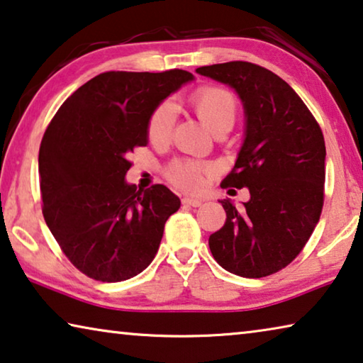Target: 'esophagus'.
Instances as JSON below:
<instances>
[{"mask_svg":"<svg viewBox=\"0 0 363 363\" xmlns=\"http://www.w3.org/2000/svg\"><path fill=\"white\" fill-rule=\"evenodd\" d=\"M203 203L202 199L196 197H182V205H189V207H200Z\"/></svg>","mask_w":363,"mask_h":363,"instance_id":"obj_1","label":"esophagus"}]
</instances>
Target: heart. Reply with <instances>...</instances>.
Masks as SVG:
<instances>
[{
	"label": "heart",
	"instance_id": "obj_1",
	"mask_svg": "<svg viewBox=\"0 0 363 363\" xmlns=\"http://www.w3.org/2000/svg\"><path fill=\"white\" fill-rule=\"evenodd\" d=\"M191 104L205 125L212 132L231 128L236 121L238 102L230 89L221 86H202L191 94ZM176 122V109L171 101L158 104L147 121L150 143L164 145L171 140ZM208 167L191 160H176L166 167V177L176 187L187 192H197L203 187Z\"/></svg>",
	"mask_w": 363,
	"mask_h": 363
}]
</instances>
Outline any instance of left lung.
Returning <instances> with one entry per match:
<instances>
[{"instance_id": "obj_1", "label": "left lung", "mask_w": 363, "mask_h": 363, "mask_svg": "<svg viewBox=\"0 0 363 363\" xmlns=\"http://www.w3.org/2000/svg\"><path fill=\"white\" fill-rule=\"evenodd\" d=\"M230 84L246 113V137L221 187L250 189L236 208L220 200L226 221L208 238L215 261L231 274L261 279L298 256L318 225L324 203L326 147L320 123L289 83L250 62L197 68Z\"/></svg>"}]
</instances>
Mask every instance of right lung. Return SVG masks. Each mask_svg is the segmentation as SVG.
<instances>
[{"label":"right lung","instance_id":"obj_1","mask_svg":"<svg viewBox=\"0 0 363 363\" xmlns=\"http://www.w3.org/2000/svg\"><path fill=\"white\" fill-rule=\"evenodd\" d=\"M191 79L184 69L101 73L48 123L39 150L42 213L65 256L89 279H132L158 252L181 200L163 184H127L128 156L147 147L155 107Z\"/></svg>","mask_w":363,"mask_h":363}]
</instances>
